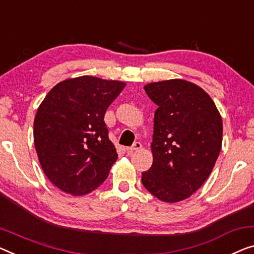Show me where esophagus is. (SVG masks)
Segmentation results:
<instances>
[{
	"mask_svg": "<svg viewBox=\"0 0 254 254\" xmlns=\"http://www.w3.org/2000/svg\"><path fill=\"white\" fill-rule=\"evenodd\" d=\"M141 147H142V145L140 142H134L131 147H127V154H132L133 151H137L139 149H141Z\"/></svg>",
	"mask_w": 254,
	"mask_h": 254,
	"instance_id": "obj_1",
	"label": "esophagus"
}]
</instances>
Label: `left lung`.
I'll return each mask as SVG.
<instances>
[{"mask_svg": "<svg viewBox=\"0 0 254 254\" xmlns=\"http://www.w3.org/2000/svg\"><path fill=\"white\" fill-rule=\"evenodd\" d=\"M157 109L150 148L153 164L141 181L166 203L184 200L211 175L222 145V119L202 88L175 78L143 86Z\"/></svg>", "mask_w": 254, "mask_h": 254, "instance_id": "8db88e82", "label": "left lung"}]
</instances>
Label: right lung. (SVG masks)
Wrapping results in <instances>:
<instances>
[{
	"label": "right lung",
	"instance_id": "obj_1",
	"mask_svg": "<svg viewBox=\"0 0 254 254\" xmlns=\"http://www.w3.org/2000/svg\"><path fill=\"white\" fill-rule=\"evenodd\" d=\"M126 83L68 78L45 96L34 120V145L45 176L60 190L82 196L97 189L117 160L104 117Z\"/></svg>",
	"mask_w": 254,
	"mask_h": 254
}]
</instances>
